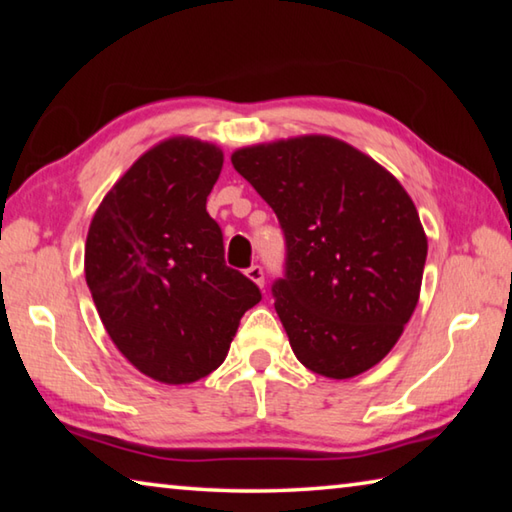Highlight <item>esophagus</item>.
<instances>
[{"mask_svg":"<svg viewBox=\"0 0 512 512\" xmlns=\"http://www.w3.org/2000/svg\"><path fill=\"white\" fill-rule=\"evenodd\" d=\"M246 277L248 280H253L257 287H264V268L262 266H250L248 271H246Z\"/></svg>","mask_w":512,"mask_h":512,"instance_id":"esophagus-1","label":"esophagus"}]
</instances>
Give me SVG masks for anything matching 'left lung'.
Instances as JSON below:
<instances>
[{"instance_id":"obj_1","label":"left lung","mask_w":512,"mask_h":512,"mask_svg":"<svg viewBox=\"0 0 512 512\" xmlns=\"http://www.w3.org/2000/svg\"><path fill=\"white\" fill-rule=\"evenodd\" d=\"M287 241L275 311L302 366L350 379L400 339L420 298L427 235L418 210L366 153L302 135L232 153Z\"/></svg>"}]
</instances>
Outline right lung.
<instances>
[{"label":"right lung","mask_w":512,"mask_h":512,"mask_svg":"<svg viewBox=\"0 0 512 512\" xmlns=\"http://www.w3.org/2000/svg\"><path fill=\"white\" fill-rule=\"evenodd\" d=\"M223 151L169 137L133 162L94 212L85 280L117 350L162 384H192L223 363L239 320L262 300L225 266L205 210Z\"/></svg>","instance_id":"add662e5"}]
</instances>
